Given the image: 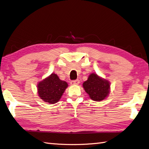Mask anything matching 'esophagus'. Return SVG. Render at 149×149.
I'll return each instance as SVG.
<instances>
[{"label":"esophagus","instance_id":"1","mask_svg":"<svg viewBox=\"0 0 149 149\" xmlns=\"http://www.w3.org/2000/svg\"><path fill=\"white\" fill-rule=\"evenodd\" d=\"M79 83H80V81H79V80L77 79V80H75V81H72L70 82V84L71 85H73V86H74V85H78Z\"/></svg>","mask_w":149,"mask_h":149}]
</instances>
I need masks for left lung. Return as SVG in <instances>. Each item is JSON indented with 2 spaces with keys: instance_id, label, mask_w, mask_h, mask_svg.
Returning <instances> with one entry per match:
<instances>
[{
  "instance_id": "obj_1",
  "label": "left lung",
  "mask_w": 149,
  "mask_h": 149,
  "mask_svg": "<svg viewBox=\"0 0 149 149\" xmlns=\"http://www.w3.org/2000/svg\"><path fill=\"white\" fill-rule=\"evenodd\" d=\"M82 86L90 98L95 101L105 100L109 94V82L100 77L96 74H91Z\"/></svg>"
}]
</instances>
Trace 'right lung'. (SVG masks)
Segmentation results:
<instances>
[{"label":"right lung","instance_id":"1","mask_svg":"<svg viewBox=\"0 0 149 149\" xmlns=\"http://www.w3.org/2000/svg\"><path fill=\"white\" fill-rule=\"evenodd\" d=\"M68 87V84L61 81L56 74L53 73L38 84V96L49 104L58 102Z\"/></svg>","mask_w":149,"mask_h":149}]
</instances>
